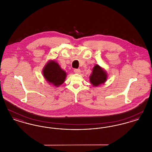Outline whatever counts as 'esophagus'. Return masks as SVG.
<instances>
[{"label": "esophagus", "mask_w": 152, "mask_h": 152, "mask_svg": "<svg viewBox=\"0 0 152 152\" xmlns=\"http://www.w3.org/2000/svg\"><path fill=\"white\" fill-rule=\"evenodd\" d=\"M74 72L77 74H79L80 72V69H74Z\"/></svg>", "instance_id": "obj_1"}]
</instances>
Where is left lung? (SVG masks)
<instances>
[{
	"mask_svg": "<svg viewBox=\"0 0 152 152\" xmlns=\"http://www.w3.org/2000/svg\"><path fill=\"white\" fill-rule=\"evenodd\" d=\"M108 76L107 72L100 65H96L94 67L89 80L91 83L94 87H97L104 84L107 79Z\"/></svg>",
	"mask_w": 152,
	"mask_h": 152,
	"instance_id": "8db88e82",
	"label": "left lung"
}]
</instances>
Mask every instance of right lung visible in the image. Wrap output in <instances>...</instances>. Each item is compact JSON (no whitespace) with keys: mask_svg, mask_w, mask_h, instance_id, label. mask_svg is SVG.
I'll return each mask as SVG.
<instances>
[{"mask_svg":"<svg viewBox=\"0 0 152 152\" xmlns=\"http://www.w3.org/2000/svg\"><path fill=\"white\" fill-rule=\"evenodd\" d=\"M43 73L45 79L55 87H59L64 81L66 73L58 63L50 60L44 67Z\"/></svg>","mask_w":152,"mask_h":152,"instance_id":"1","label":"right lung"}]
</instances>
